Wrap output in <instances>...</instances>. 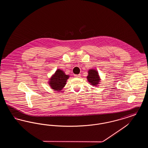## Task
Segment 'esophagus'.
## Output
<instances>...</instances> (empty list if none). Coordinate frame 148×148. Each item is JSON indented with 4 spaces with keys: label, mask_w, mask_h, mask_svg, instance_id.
<instances>
[{
    "label": "esophagus",
    "mask_w": 148,
    "mask_h": 148,
    "mask_svg": "<svg viewBox=\"0 0 148 148\" xmlns=\"http://www.w3.org/2000/svg\"><path fill=\"white\" fill-rule=\"evenodd\" d=\"M74 77H80V74H75V75H74Z\"/></svg>",
    "instance_id": "obj_1"
}]
</instances>
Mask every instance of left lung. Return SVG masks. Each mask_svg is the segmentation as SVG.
I'll list each match as a JSON object with an SVG mask.
<instances>
[{
    "label": "left lung",
    "instance_id": "8db88e82",
    "mask_svg": "<svg viewBox=\"0 0 148 148\" xmlns=\"http://www.w3.org/2000/svg\"><path fill=\"white\" fill-rule=\"evenodd\" d=\"M88 71V75L86 77L88 82L92 86H98L101 80L98 71L95 69H91Z\"/></svg>",
    "mask_w": 148,
    "mask_h": 148
}]
</instances>
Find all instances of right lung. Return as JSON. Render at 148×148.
<instances>
[{
	"mask_svg": "<svg viewBox=\"0 0 148 148\" xmlns=\"http://www.w3.org/2000/svg\"><path fill=\"white\" fill-rule=\"evenodd\" d=\"M69 77L70 75H66L62 69H58L50 78L48 84L52 89L60 92L66 84V81Z\"/></svg>",
	"mask_w": 148,
	"mask_h": 148,
	"instance_id": "obj_1",
	"label": "right lung"
}]
</instances>
